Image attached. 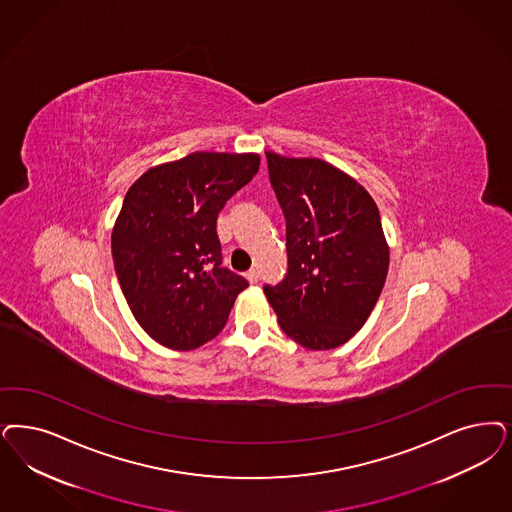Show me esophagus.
Here are the masks:
<instances>
[{"mask_svg":"<svg viewBox=\"0 0 512 512\" xmlns=\"http://www.w3.org/2000/svg\"><path fill=\"white\" fill-rule=\"evenodd\" d=\"M246 280L249 283H257V280H259V274H257V270H255V268H251V270H247Z\"/></svg>","mask_w":512,"mask_h":512,"instance_id":"esophagus-1","label":"esophagus"}]
</instances>
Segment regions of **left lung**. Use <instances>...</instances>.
Returning a JSON list of instances; mask_svg holds the SVG:
<instances>
[{"label":"left lung","mask_w":512,"mask_h":512,"mask_svg":"<svg viewBox=\"0 0 512 512\" xmlns=\"http://www.w3.org/2000/svg\"><path fill=\"white\" fill-rule=\"evenodd\" d=\"M287 225V274L265 295L283 333L306 350H333L371 316L389 246L369 191L333 164L266 151Z\"/></svg>","instance_id":"1"}]
</instances>
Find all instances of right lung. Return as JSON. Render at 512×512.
I'll return each mask as SVG.
<instances>
[{
	"label": "right lung",
	"instance_id": "1",
	"mask_svg": "<svg viewBox=\"0 0 512 512\" xmlns=\"http://www.w3.org/2000/svg\"><path fill=\"white\" fill-rule=\"evenodd\" d=\"M257 153L196 151L141 174L111 232L115 272L141 329L177 352L219 335L247 282L221 266L217 215L257 174Z\"/></svg>",
	"mask_w": 512,
	"mask_h": 512
}]
</instances>
